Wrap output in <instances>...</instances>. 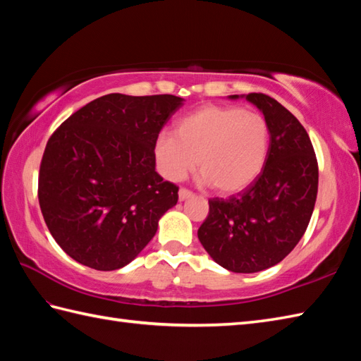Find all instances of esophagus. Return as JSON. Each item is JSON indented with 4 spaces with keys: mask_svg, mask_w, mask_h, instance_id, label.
<instances>
[{
    "mask_svg": "<svg viewBox=\"0 0 361 361\" xmlns=\"http://www.w3.org/2000/svg\"><path fill=\"white\" fill-rule=\"evenodd\" d=\"M192 195H194V194L190 192V190H188V189H180V190H178L180 202H185V200H188V198H190Z\"/></svg>",
    "mask_w": 361,
    "mask_h": 361,
    "instance_id": "esophagus-1",
    "label": "esophagus"
}]
</instances>
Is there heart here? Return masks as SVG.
I'll use <instances>...</instances> for the list:
<instances>
[{
  "label": "heart",
  "mask_w": 361,
  "mask_h": 361,
  "mask_svg": "<svg viewBox=\"0 0 361 361\" xmlns=\"http://www.w3.org/2000/svg\"><path fill=\"white\" fill-rule=\"evenodd\" d=\"M173 134L159 135L155 142L163 176L185 180L198 159L202 185L224 194L247 189L262 172L270 149L265 118L239 106H202L176 122Z\"/></svg>",
  "instance_id": "obj_1"
}]
</instances>
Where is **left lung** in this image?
<instances>
[{
  "mask_svg": "<svg viewBox=\"0 0 361 361\" xmlns=\"http://www.w3.org/2000/svg\"><path fill=\"white\" fill-rule=\"evenodd\" d=\"M247 99L270 127V149L262 172L228 200L211 198L198 240L214 262L234 273L267 270L301 240L315 208L318 164L310 137L293 114L262 93Z\"/></svg>",
  "mask_w": 361,
  "mask_h": 361,
  "instance_id": "8db88e82",
  "label": "left lung"
}]
</instances>
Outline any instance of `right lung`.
Listing matches in <instances>:
<instances>
[{"label":"right lung","instance_id":"right-lung-1","mask_svg":"<svg viewBox=\"0 0 361 361\" xmlns=\"http://www.w3.org/2000/svg\"><path fill=\"white\" fill-rule=\"evenodd\" d=\"M183 102L172 94H106L52 133L38 202L68 256L94 270H119L153 239L178 202V188L155 171V142Z\"/></svg>","mask_w":361,"mask_h":361}]
</instances>
